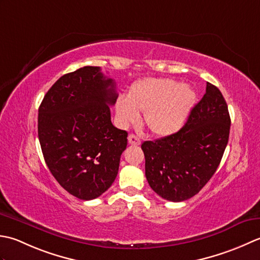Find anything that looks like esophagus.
<instances>
[{
	"label": "esophagus",
	"mask_w": 260,
	"mask_h": 260,
	"mask_svg": "<svg viewBox=\"0 0 260 260\" xmlns=\"http://www.w3.org/2000/svg\"><path fill=\"white\" fill-rule=\"evenodd\" d=\"M128 141H129V144L132 146H139L141 144V140L135 135H130L128 137Z\"/></svg>",
	"instance_id": "obj_1"
}]
</instances>
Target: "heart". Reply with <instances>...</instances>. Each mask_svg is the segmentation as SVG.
<instances>
[{"mask_svg": "<svg viewBox=\"0 0 260 260\" xmlns=\"http://www.w3.org/2000/svg\"><path fill=\"white\" fill-rule=\"evenodd\" d=\"M194 102L195 92L187 84L147 78L134 84L125 98H118L115 110L123 124L135 122L139 112H144L148 129L155 135L167 136L181 128Z\"/></svg>", "mask_w": 260, "mask_h": 260, "instance_id": "obj_1", "label": "heart"}]
</instances>
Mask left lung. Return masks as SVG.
<instances>
[{
  "mask_svg": "<svg viewBox=\"0 0 260 260\" xmlns=\"http://www.w3.org/2000/svg\"><path fill=\"white\" fill-rule=\"evenodd\" d=\"M230 115L220 89L206 83L202 100L181 130L145 141L146 177L155 192L172 202L193 198L213 176L230 134Z\"/></svg>",
  "mask_w": 260,
  "mask_h": 260,
  "instance_id": "8db88e82",
  "label": "left lung"
}]
</instances>
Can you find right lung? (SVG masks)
Here are the masks:
<instances>
[{
    "label": "right lung",
    "mask_w": 260,
    "mask_h": 260,
    "mask_svg": "<svg viewBox=\"0 0 260 260\" xmlns=\"http://www.w3.org/2000/svg\"><path fill=\"white\" fill-rule=\"evenodd\" d=\"M118 94L100 67L65 74L39 107L38 137L45 161L62 188L79 200L99 198L118 175L128 132L111 122Z\"/></svg>",
    "instance_id": "obj_1"
}]
</instances>
